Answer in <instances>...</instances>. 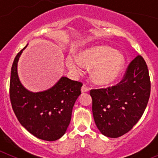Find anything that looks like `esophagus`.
Returning <instances> with one entry per match:
<instances>
[{
  "instance_id": "1",
  "label": "esophagus",
  "mask_w": 158,
  "mask_h": 158,
  "mask_svg": "<svg viewBox=\"0 0 158 158\" xmlns=\"http://www.w3.org/2000/svg\"><path fill=\"white\" fill-rule=\"evenodd\" d=\"M89 91V89L85 85H83L81 88V93H87Z\"/></svg>"
}]
</instances>
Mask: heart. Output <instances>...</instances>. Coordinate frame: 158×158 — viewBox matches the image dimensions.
<instances>
[{
    "mask_svg": "<svg viewBox=\"0 0 158 158\" xmlns=\"http://www.w3.org/2000/svg\"><path fill=\"white\" fill-rule=\"evenodd\" d=\"M65 62L67 67L76 73H81L85 67L92 68L93 81L99 85H108L121 76L126 59L113 47L101 45L84 50L79 57H69Z\"/></svg>",
    "mask_w": 158,
    "mask_h": 158,
    "instance_id": "b5f03b06",
    "label": "heart"
}]
</instances>
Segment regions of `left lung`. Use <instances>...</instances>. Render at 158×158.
I'll return each mask as SVG.
<instances>
[{"label":"left lung","mask_w":158,"mask_h":158,"mask_svg":"<svg viewBox=\"0 0 158 158\" xmlns=\"http://www.w3.org/2000/svg\"><path fill=\"white\" fill-rule=\"evenodd\" d=\"M150 95L147 65L143 58L138 55L116 85L90 91L93 118L100 133L109 138L127 133L144 113Z\"/></svg>","instance_id":"left-lung-1"}]
</instances>
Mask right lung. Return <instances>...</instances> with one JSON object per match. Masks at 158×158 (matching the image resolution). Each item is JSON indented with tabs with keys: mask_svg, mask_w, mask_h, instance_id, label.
Returning a JSON list of instances; mask_svg holds the SVG:
<instances>
[{
	"mask_svg": "<svg viewBox=\"0 0 158 158\" xmlns=\"http://www.w3.org/2000/svg\"><path fill=\"white\" fill-rule=\"evenodd\" d=\"M27 46L18 53L11 69L12 109L20 124L31 135L42 140H58L66 132L82 84L62 77L47 90L29 91L22 85L17 71L19 57Z\"/></svg>",
	"mask_w": 158,
	"mask_h": 158,
	"instance_id": "1",
	"label": "right lung"
}]
</instances>
